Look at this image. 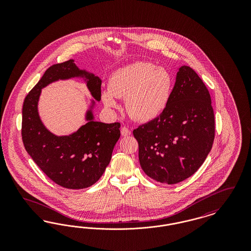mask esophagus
Returning a JSON list of instances; mask_svg holds the SVG:
<instances>
[{"label": "esophagus", "mask_w": 251, "mask_h": 251, "mask_svg": "<svg viewBox=\"0 0 251 251\" xmlns=\"http://www.w3.org/2000/svg\"><path fill=\"white\" fill-rule=\"evenodd\" d=\"M121 131V135L122 136H129L131 134V131L127 127H125V126L121 128V131Z\"/></svg>", "instance_id": "34e87169"}]
</instances>
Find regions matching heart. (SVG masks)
<instances>
[{
	"label": "heart",
	"mask_w": 251,
	"mask_h": 251,
	"mask_svg": "<svg viewBox=\"0 0 251 251\" xmlns=\"http://www.w3.org/2000/svg\"><path fill=\"white\" fill-rule=\"evenodd\" d=\"M109 89L101 92V100L109 109L120 106L118 99H125L127 112L133 120L147 122L155 120L167 109L173 77L164 68L150 62H135L113 72Z\"/></svg>",
	"instance_id": "b5f03b06"
}]
</instances>
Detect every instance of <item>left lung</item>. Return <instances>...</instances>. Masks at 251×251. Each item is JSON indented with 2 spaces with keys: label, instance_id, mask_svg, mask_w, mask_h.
<instances>
[{
  "label": "left lung",
  "instance_id": "left-lung-1",
  "mask_svg": "<svg viewBox=\"0 0 251 251\" xmlns=\"http://www.w3.org/2000/svg\"><path fill=\"white\" fill-rule=\"evenodd\" d=\"M144 172L161 183L174 184L201 167L215 139L211 96L202 80L181 66L167 109L132 131Z\"/></svg>",
  "mask_w": 251,
  "mask_h": 251
}]
</instances>
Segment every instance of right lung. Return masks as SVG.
Masks as SVG:
<instances>
[{
    "label": "right lung",
    "mask_w": 251,
    "mask_h": 251,
    "mask_svg": "<svg viewBox=\"0 0 251 251\" xmlns=\"http://www.w3.org/2000/svg\"><path fill=\"white\" fill-rule=\"evenodd\" d=\"M72 77H83L96 100H100L101 80L95 74L80 70L73 59L52 65L24 100L22 136L26 151L50 179L68 189H83L98 181L109 165L120 139V123L96 121L93 100L87 123L77 131L60 137L49 131L38 114L41 89Z\"/></svg>",
    "instance_id": "1"
}]
</instances>
